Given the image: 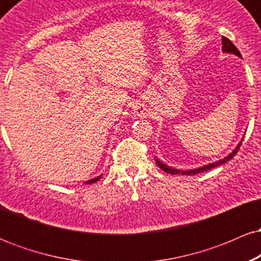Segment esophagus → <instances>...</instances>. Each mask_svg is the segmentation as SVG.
<instances>
[{
	"label": "esophagus",
	"instance_id": "obj_1",
	"mask_svg": "<svg viewBox=\"0 0 261 261\" xmlns=\"http://www.w3.org/2000/svg\"><path fill=\"white\" fill-rule=\"evenodd\" d=\"M136 114L140 116V118H142V116H146V110L143 109L142 107H140V108H137Z\"/></svg>",
	"mask_w": 261,
	"mask_h": 261
}]
</instances>
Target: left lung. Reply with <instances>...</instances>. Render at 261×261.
Here are the masks:
<instances>
[{
    "mask_svg": "<svg viewBox=\"0 0 261 261\" xmlns=\"http://www.w3.org/2000/svg\"><path fill=\"white\" fill-rule=\"evenodd\" d=\"M222 50H223L224 53H230V54H234V55H237V56H241V53H239V50L237 49V47L234 46V44H233L232 41H230L229 39L226 38V37H222ZM241 145H242V142L239 143L238 146H237L236 149L232 152V153L227 155V157H224L223 160H220V161H217V162H214V163L206 164V166L200 167V168L191 169V170H179V169H174V168H170V167H168V166H166V164H163L161 161L155 160V162H157L158 167H160V168H161L162 170H164V172H166V173H168V174L195 175V174H199V173L206 172V170H210V169H212V168H216V167H218V166H222L223 163H227V162H228L229 160H232V158L234 157V155L237 154V152H238V149H239V147H241Z\"/></svg>",
    "mask_w": 261,
    "mask_h": 261,
    "instance_id": "obj_1",
    "label": "left lung"
}]
</instances>
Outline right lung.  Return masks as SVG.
Masks as SVG:
<instances>
[{
    "instance_id": "1",
    "label": "right lung",
    "mask_w": 261,
    "mask_h": 261,
    "mask_svg": "<svg viewBox=\"0 0 261 261\" xmlns=\"http://www.w3.org/2000/svg\"><path fill=\"white\" fill-rule=\"evenodd\" d=\"M100 178H101V175L97 176V178H94V179H91V180H88V181H86V182H87V184H93V182H95V181H98V180H99Z\"/></svg>"
}]
</instances>
